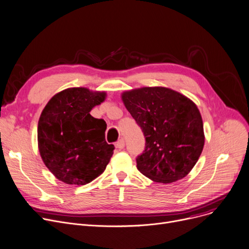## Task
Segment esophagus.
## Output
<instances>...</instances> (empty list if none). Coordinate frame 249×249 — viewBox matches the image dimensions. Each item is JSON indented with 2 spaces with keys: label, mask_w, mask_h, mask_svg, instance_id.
Returning a JSON list of instances; mask_svg holds the SVG:
<instances>
[{
  "label": "esophagus",
  "mask_w": 249,
  "mask_h": 249,
  "mask_svg": "<svg viewBox=\"0 0 249 249\" xmlns=\"http://www.w3.org/2000/svg\"><path fill=\"white\" fill-rule=\"evenodd\" d=\"M115 147L117 149H124V139H120L115 144Z\"/></svg>",
  "instance_id": "esophagus-1"
}]
</instances>
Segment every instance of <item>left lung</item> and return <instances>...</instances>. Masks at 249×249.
Segmentation results:
<instances>
[{"label":"left lung","instance_id":"1","mask_svg":"<svg viewBox=\"0 0 249 249\" xmlns=\"http://www.w3.org/2000/svg\"><path fill=\"white\" fill-rule=\"evenodd\" d=\"M122 100L146 139L137 168L155 182L182 179L202 154L205 134L197 106L181 93L166 87L124 91Z\"/></svg>","mask_w":249,"mask_h":249}]
</instances>
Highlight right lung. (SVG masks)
Segmentation results:
<instances>
[{
	"mask_svg": "<svg viewBox=\"0 0 249 249\" xmlns=\"http://www.w3.org/2000/svg\"><path fill=\"white\" fill-rule=\"evenodd\" d=\"M105 98L104 91L68 88L56 93L43 108L37 126L38 150L58 180L85 185L109 163L114 146L105 141L106 123L90 114Z\"/></svg>",
	"mask_w": 249,
	"mask_h": 249,
	"instance_id": "right-lung-1",
	"label": "right lung"
}]
</instances>
